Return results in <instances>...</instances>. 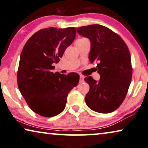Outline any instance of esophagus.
I'll return each mask as SVG.
<instances>
[{
  "mask_svg": "<svg viewBox=\"0 0 148 148\" xmlns=\"http://www.w3.org/2000/svg\"><path fill=\"white\" fill-rule=\"evenodd\" d=\"M84 76H80V82H82L83 81H84Z\"/></svg>",
  "mask_w": 148,
  "mask_h": 148,
  "instance_id": "34e87169",
  "label": "esophagus"
}]
</instances>
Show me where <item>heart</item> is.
Masks as SVG:
<instances>
[{"instance_id": "heart-1", "label": "heart", "mask_w": 148, "mask_h": 148, "mask_svg": "<svg viewBox=\"0 0 148 148\" xmlns=\"http://www.w3.org/2000/svg\"><path fill=\"white\" fill-rule=\"evenodd\" d=\"M84 39H85V38H81V39H78V40H77V41H76V42H78V41H80L84 40Z\"/></svg>"}]
</instances>
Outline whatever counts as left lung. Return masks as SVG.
Listing matches in <instances>:
<instances>
[{"mask_svg": "<svg viewBox=\"0 0 148 148\" xmlns=\"http://www.w3.org/2000/svg\"><path fill=\"white\" fill-rule=\"evenodd\" d=\"M81 36L90 41L89 60L97 63L100 80L84 78L90 86L85 97L86 105L92 111L109 113L115 111L123 102L132 77L130 51L119 35L100 25L76 29Z\"/></svg>", "mask_w": 148, "mask_h": 148, "instance_id": "8db88e82", "label": "left lung"}]
</instances>
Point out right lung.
<instances>
[{"instance_id":"add662e5","label":"right lung","mask_w":148,"mask_h":148,"mask_svg":"<svg viewBox=\"0 0 148 148\" xmlns=\"http://www.w3.org/2000/svg\"><path fill=\"white\" fill-rule=\"evenodd\" d=\"M76 37V29L45 28L34 33L24 45L17 72V84L29 107L38 115L51 117L62 113L79 75L53 73L66 49Z\"/></svg>"}]
</instances>
